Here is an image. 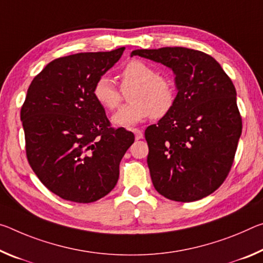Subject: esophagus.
I'll list each match as a JSON object with an SVG mask.
<instances>
[{"instance_id": "esophagus-1", "label": "esophagus", "mask_w": 263, "mask_h": 263, "mask_svg": "<svg viewBox=\"0 0 263 263\" xmlns=\"http://www.w3.org/2000/svg\"><path fill=\"white\" fill-rule=\"evenodd\" d=\"M132 132L134 133V134H135V139H136V140H141L142 137H143V132L140 130V129L135 128V129H133Z\"/></svg>"}]
</instances>
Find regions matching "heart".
<instances>
[{
    "label": "heart",
    "mask_w": 263,
    "mask_h": 263,
    "mask_svg": "<svg viewBox=\"0 0 263 263\" xmlns=\"http://www.w3.org/2000/svg\"><path fill=\"white\" fill-rule=\"evenodd\" d=\"M121 86H134L130 103L113 115L111 121L120 127H132L153 116L161 119L172 109L176 100L175 85L164 76L141 60L129 62L121 71ZM93 97L103 108L113 110L122 100L121 91L107 76H101L93 86Z\"/></svg>",
    "instance_id": "1"
}]
</instances>
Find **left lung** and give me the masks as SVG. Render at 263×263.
Here are the masks:
<instances>
[{"mask_svg":"<svg viewBox=\"0 0 263 263\" xmlns=\"http://www.w3.org/2000/svg\"><path fill=\"white\" fill-rule=\"evenodd\" d=\"M175 73V105L145 129L148 166L156 191L175 201H196L223 183L242 130L236 91L216 59L187 47L134 50Z\"/></svg>","mask_w":263,"mask_h":263,"instance_id":"left-lung-1","label":"left lung"}]
</instances>
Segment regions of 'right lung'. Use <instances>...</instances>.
<instances>
[{"instance_id":"add662e5","label":"right lung","mask_w":263,"mask_h":263,"mask_svg":"<svg viewBox=\"0 0 263 263\" xmlns=\"http://www.w3.org/2000/svg\"><path fill=\"white\" fill-rule=\"evenodd\" d=\"M124 47L54 59L34 77L21 109L30 166L54 195L92 203L113 190L134 134L114 129L93 86Z\"/></svg>"}]
</instances>
